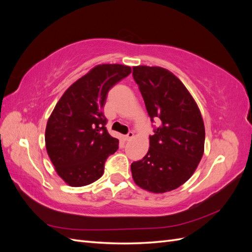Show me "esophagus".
Here are the masks:
<instances>
[{"label":"esophagus","mask_w":252,"mask_h":252,"mask_svg":"<svg viewBox=\"0 0 252 252\" xmlns=\"http://www.w3.org/2000/svg\"><path fill=\"white\" fill-rule=\"evenodd\" d=\"M134 138V133L132 131H129L126 135H125V140L126 141H130L131 139Z\"/></svg>","instance_id":"1"}]
</instances>
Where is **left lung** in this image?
I'll use <instances>...</instances> for the list:
<instances>
[{"label":"left lung","instance_id":"obj_1","mask_svg":"<svg viewBox=\"0 0 252 252\" xmlns=\"http://www.w3.org/2000/svg\"><path fill=\"white\" fill-rule=\"evenodd\" d=\"M151 122L147 155L131 164L134 183L154 193L177 189L195 171L204 154L205 127L199 107L175 75L162 67H133Z\"/></svg>","mask_w":252,"mask_h":252}]
</instances>
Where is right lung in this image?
Masks as SVG:
<instances>
[{"label":"right lung","mask_w":252,"mask_h":252,"mask_svg":"<svg viewBox=\"0 0 252 252\" xmlns=\"http://www.w3.org/2000/svg\"><path fill=\"white\" fill-rule=\"evenodd\" d=\"M131 73L120 64H102L74 82L48 119L45 143L56 171L68 185L86 186L100 179L119 140L106 129L103 113L108 91Z\"/></svg>","instance_id":"1"}]
</instances>
